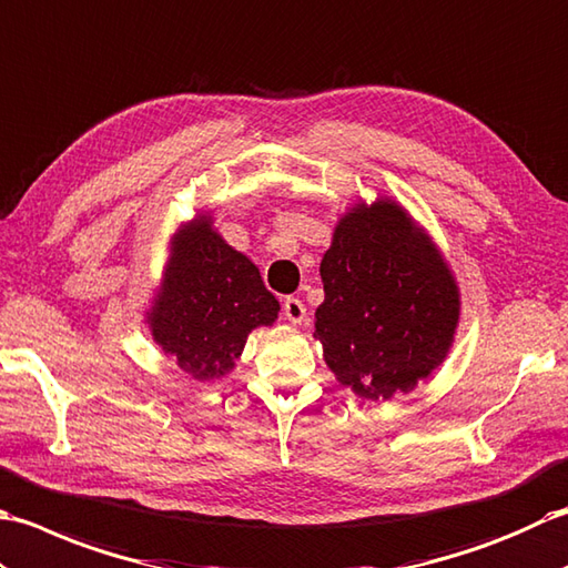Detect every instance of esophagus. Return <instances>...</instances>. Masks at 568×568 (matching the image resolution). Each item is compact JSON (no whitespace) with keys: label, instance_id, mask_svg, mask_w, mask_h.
Returning a JSON list of instances; mask_svg holds the SVG:
<instances>
[{"label":"esophagus","instance_id":"esophagus-1","mask_svg":"<svg viewBox=\"0 0 568 568\" xmlns=\"http://www.w3.org/2000/svg\"><path fill=\"white\" fill-rule=\"evenodd\" d=\"M282 311H284V316H286L288 321H292V323H304V321H306V306L301 304V301L294 298V296L284 298Z\"/></svg>","mask_w":568,"mask_h":568}]
</instances>
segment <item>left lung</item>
Listing matches in <instances>:
<instances>
[{
  "label": "left lung",
  "mask_w": 568,
  "mask_h": 568,
  "mask_svg": "<svg viewBox=\"0 0 568 568\" xmlns=\"http://www.w3.org/2000/svg\"><path fill=\"white\" fill-rule=\"evenodd\" d=\"M314 338L343 385L367 399L409 392L454 341L458 288L399 205L353 207L323 254Z\"/></svg>",
  "instance_id": "left-lung-1"
}]
</instances>
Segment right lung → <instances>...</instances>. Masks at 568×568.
<instances>
[{"mask_svg":"<svg viewBox=\"0 0 568 568\" xmlns=\"http://www.w3.org/2000/svg\"><path fill=\"white\" fill-rule=\"evenodd\" d=\"M280 301L260 270L235 252L207 220L183 227L173 240L164 292L149 314L154 341L183 373L213 379L233 369L247 333L272 326Z\"/></svg>","mask_w":568,"mask_h":568,"instance_id":"obj_1","label":"right lung"}]
</instances>
